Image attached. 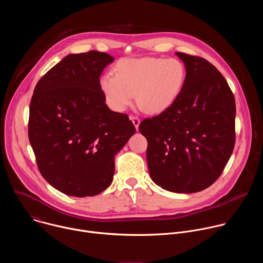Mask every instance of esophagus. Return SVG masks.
I'll list each match as a JSON object with an SVG mask.
<instances>
[{"instance_id": "obj_1", "label": "esophagus", "mask_w": 263, "mask_h": 263, "mask_svg": "<svg viewBox=\"0 0 263 263\" xmlns=\"http://www.w3.org/2000/svg\"><path fill=\"white\" fill-rule=\"evenodd\" d=\"M130 119H131V121L133 122L135 128L138 129V126H139V124H140V119H139L138 117H135V116H131Z\"/></svg>"}]
</instances>
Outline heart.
Here are the masks:
<instances>
[{"label":"heart","mask_w":263,"mask_h":263,"mask_svg":"<svg viewBox=\"0 0 263 263\" xmlns=\"http://www.w3.org/2000/svg\"><path fill=\"white\" fill-rule=\"evenodd\" d=\"M186 76L184 64L176 58H125L105 73L100 85L108 105L124 111L132 105L134 95L140 108L148 114L166 110L179 96Z\"/></svg>","instance_id":"heart-1"}]
</instances>
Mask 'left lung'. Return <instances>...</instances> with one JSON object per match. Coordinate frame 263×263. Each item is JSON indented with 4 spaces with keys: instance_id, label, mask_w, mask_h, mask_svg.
<instances>
[{
    "instance_id": "1",
    "label": "left lung",
    "mask_w": 263,
    "mask_h": 263,
    "mask_svg": "<svg viewBox=\"0 0 263 263\" xmlns=\"http://www.w3.org/2000/svg\"><path fill=\"white\" fill-rule=\"evenodd\" d=\"M186 76L175 102L144 119L139 132L147 140L152 180L163 190L192 194L212 185L235 144V99L226 79L206 59L177 53Z\"/></svg>"
}]
</instances>
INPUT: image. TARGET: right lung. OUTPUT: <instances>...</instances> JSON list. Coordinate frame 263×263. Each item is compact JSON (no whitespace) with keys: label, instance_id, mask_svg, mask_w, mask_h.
Returning a JSON list of instances; mask_svg holds the SVG:
<instances>
[{"label":"right lung","instance_id":"1","mask_svg":"<svg viewBox=\"0 0 263 263\" xmlns=\"http://www.w3.org/2000/svg\"><path fill=\"white\" fill-rule=\"evenodd\" d=\"M114 60L98 51L67 55L34 88L28 135L37 167L67 196L105 191L114 179L115 155L135 133L127 115L105 104L100 76Z\"/></svg>","mask_w":263,"mask_h":263}]
</instances>
